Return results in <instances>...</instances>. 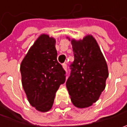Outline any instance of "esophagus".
Instances as JSON below:
<instances>
[{
	"mask_svg": "<svg viewBox=\"0 0 127 127\" xmlns=\"http://www.w3.org/2000/svg\"><path fill=\"white\" fill-rule=\"evenodd\" d=\"M62 66H63V68H64V69L65 71H66V70H67V65H66V64H63Z\"/></svg>",
	"mask_w": 127,
	"mask_h": 127,
	"instance_id": "34e87169",
	"label": "esophagus"
}]
</instances>
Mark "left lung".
I'll list each match as a JSON object with an SVG mask.
<instances>
[{
    "instance_id": "obj_1",
    "label": "left lung",
    "mask_w": 127,
    "mask_h": 127,
    "mask_svg": "<svg viewBox=\"0 0 127 127\" xmlns=\"http://www.w3.org/2000/svg\"><path fill=\"white\" fill-rule=\"evenodd\" d=\"M74 61L66 81V88L73 105L88 107L98 100L105 90L109 76L107 64L97 42L91 34L83 39H71Z\"/></svg>"
}]
</instances>
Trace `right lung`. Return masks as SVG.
<instances>
[{"instance_id":"obj_1","label":"right lung","mask_w":127,"mask_h":127,"mask_svg":"<svg viewBox=\"0 0 127 127\" xmlns=\"http://www.w3.org/2000/svg\"><path fill=\"white\" fill-rule=\"evenodd\" d=\"M56 39L42 34L20 64L23 89L30 104L37 111L51 110L55 95L66 81V72L57 61Z\"/></svg>"}]
</instances>
